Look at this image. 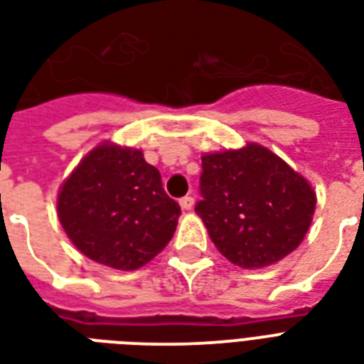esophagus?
<instances>
[{
	"instance_id": "34e87169",
	"label": "esophagus",
	"mask_w": 364,
	"mask_h": 364,
	"mask_svg": "<svg viewBox=\"0 0 364 364\" xmlns=\"http://www.w3.org/2000/svg\"><path fill=\"white\" fill-rule=\"evenodd\" d=\"M180 207L184 208V210H191V207H193V197L191 196H186L180 199Z\"/></svg>"
}]
</instances>
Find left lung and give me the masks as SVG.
Masks as SVG:
<instances>
[{"mask_svg": "<svg viewBox=\"0 0 364 364\" xmlns=\"http://www.w3.org/2000/svg\"><path fill=\"white\" fill-rule=\"evenodd\" d=\"M196 213L216 249L245 269L272 266L302 243L315 210L309 182L258 144L201 157Z\"/></svg>", "mask_w": 364, "mask_h": 364, "instance_id": "left-lung-1", "label": "left lung"}]
</instances>
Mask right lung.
I'll list each match as a JSON object with an SVG mask.
<instances>
[{
  "label": "right lung",
  "mask_w": 364,
  "mask_h": 364,
  "mask_svg": "<svg viewBox=\"0 0 364 364\" xmlns=\"http://www.w3.org/2000/svg\"><path fill=\"white\" fill-rule=\"evenodd\" d=\"M58 220L75 249L102 266L132 272L173 239L178 203L144 154L104 142L89 151L58 191Z\"/></svg>",
  "instance_id": "add662e5"
}]
</instances>
